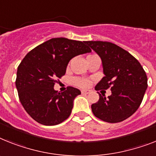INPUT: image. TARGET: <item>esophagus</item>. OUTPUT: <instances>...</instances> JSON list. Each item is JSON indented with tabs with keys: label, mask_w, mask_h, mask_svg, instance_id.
Instances as JSON below:
<instances>
[{
	"label": "esophagus",
	"mask_w": 156,
	"mask_h": 156,
	"mask_svg": "<svg viewBox=\"0 0 156 156\" xmlns=\"http://www.w3.org/2000/svg\"><path fill=\"white\" fill-rule=\"evenodd\" d=\"M90 91L89 90H82L81 91V93L83 94V95H87V94H89L90 93Z\"/></svg>",
	"instance_id": "esophagus-1"
}]
</instances>
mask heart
I'll use <instances>...</instances> for the list:
<instances>
[{
  "mask_svg": "<svg viewBox=\"0 0 156 156\" xmlns=\"http://www.w3.org/2000/svg\"><path fill=\"white\" fill-rule=\"evenodd\" d=\"M73 82L76 86H79L80 87H87L90 85V80L88 79H86V78H80V77H77L73 80Z\"/></svg>",
  "mask_w": 156,
  "mask_h": 156,
  "instance_id": "b5f03b06",
  "label": "heart"
}]
</instances>
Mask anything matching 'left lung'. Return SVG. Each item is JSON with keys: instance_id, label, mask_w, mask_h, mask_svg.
Masks as SVG:
<instances>
[{"instance_id": "1", "label": "left lung", "mask_w": 156, "mask_h": 156, "mask_svg": "<svg viewBox=\"0 0 156 156\" xmlns=\"http://www.w3.org/2000/svg\"><path fill=\"white\" fill-rule=\"evenodd\" d=\"M102 60L104 76L95 89L111 87L112 95L99 93L92 104L95 116L108 123H119L139 108L147 87V77L140 63L126 50L107 41H86Z\"/></svg>"}]
</instances>
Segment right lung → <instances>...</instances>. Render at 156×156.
I'll use <instances>...</instances> for the list:
<instances>
[{"instance_id":"obj_1","label":"right lung","mask_w":156,"mask_h":156,"mask_svg":"<svg viewBox=\"0 0 156 156\" xmlns=\"http://www.w3.org/2000/svg\"><path fill=\"white\" fill-rule=\"evenodd\" d=\"M90 52L85 41L59 37L44 42L24 56L17 68L16 87L24 110L34 120L53 126L69 118L80 91L68 87L58 92L54 84L65 74L71 59Z\"/></svg>"}]
</instances>
